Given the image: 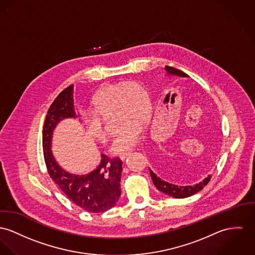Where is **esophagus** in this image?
Listing matches in <instances>:
<instances>
[{
	"label": "esophagus",
	"mask_w": 255,
	"mask_h": 255,
	"mask_svg": "<svg viewBox=\"0 0 255 255\" xmlns=\"http://www.w3.org/2000/svg\"><path fill=\"white\" fill-rule=\"evenodd\" d=\"M128 155H129V152H128V153L126 152V153H123V154H121V155L119 156V158H120V159H121V160L123 161V160H125V159L127 158V156H128Z\"/></svg>",
	"instance_id": "1"
}]
</instances>
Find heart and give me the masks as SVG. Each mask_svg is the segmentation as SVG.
<instances>
[{
  "instance_id": "1",
  "label": "heart",
  "mask_w": 255,
  "mask_h": 255,
  "mask_svg": "<svg viewBox=\"0 0 255 255\" xmlns=\"http://www.w3.org/2000/svg\"><path fill=\"white\" fill-rule=\"evenodd\" d=\"M150 112L151 101L147 90L137 81H122L96 94L91 102V116L83 118V125L90 137L103 142L107 138L104 119L115 114V121L120 127L110 151L119 155L137 145L140 126L148 120Z\"/></svg>"
}]
</instances>
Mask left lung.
<instances>
[{
	"label": "left lung",
	"instance_id": "1",
	"mask_svg": "<svg viewBox=\"0 0 255 255\" xmlns=\"http://www.w3.org/2000/svg\"><path fill=\"white\" fill-rule=\"evenodd\" d=\"M165 70L169 74H172V75H176L179 77H188L185 73L177 70L176 68L170 67V66H165ZM149 173H150V176H151V179H152L154 185L156 186V188H158L159 191H161L169 196L177 198V199H182V198H186V197L192 196V195L196 194L197 192L202 190L209 183V181L211 179V176H209L208 177H206L203 181H201L200 183H197L193 186H191V185L178 186V185L169 183V182L165 181L164 179H161L150 169H149Z\"/></svg>",
	"mask_w": 255,
	"mask_h": 255
}]
</instances>
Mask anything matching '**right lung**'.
Masks as SVG:
<instances>
[{
    "instance_id": "add662e5",
    "label": "right lung",
    "mask_w": 255,
    "mask_h": 255,
    "mask_svg": "<svg viewBox=\"0 0 255 255\" xmlns=\"http://www.w3.org/2000/svg\"><path fill=\"white\" fill-rule=\"evenodd\" d=\"M75 117L73 85H70L53 101L43 123L42 150L46 170L60 190L75 205L88 213H104L118 203L121 194L122 161L118 157L102 154L96 170L85 176H76L61 169L50 150L52 132L59 121Z\"/></svg>"
}]
</instances>
